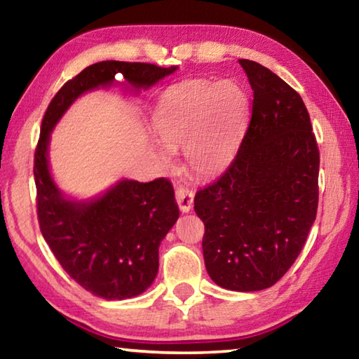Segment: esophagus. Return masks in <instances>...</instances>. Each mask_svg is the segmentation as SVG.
I'll use <instances>...</instances> for the list:
<instances>
[{
	"label": "esophagus",
	"instance_id": "34e87169",
	"mask_svg": "<svg viewBox=\"0 0 359 359\" xmlns=\"http://www.w3.org/2000/svg\"><path fill=\"white\" fill-rule=\"evenodd\" d=\"M193 198L194 193L187 187H177L175 188V201H177L182 212H190L193 208Z\"/></svg>",
	"mask_w": 359,
	"mask_h": 359
}]
</instances>
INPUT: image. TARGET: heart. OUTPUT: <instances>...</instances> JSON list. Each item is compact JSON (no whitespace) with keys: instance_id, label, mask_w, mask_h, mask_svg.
I'll return each mask as SVG.
<instances>
[{"instance_id":"b5f03b06","label":"heart","mask_w":359,"mask_h":359,"mask_svg":"<svg viewBox=\"0 0 359 359\" xmlns=\"http://www.w3.org/2000/svg\"><path fill=\"white\" fill-rule=\"evenodd\" d=\"M250 98L234 81L194 82L161 96L151 123L169 147L184 145L187 166L199 175L220 172L245 128Z\"/></svg>"}]
</instances>
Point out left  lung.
I'll list each match as a JSON object with an SVG mask.
<instances>
[{
    "mask_svg": "<svg viewBox=\"0 0 359 359\" xmlns=\"http://www.w3.org/2000/svg\"><path fill=\"white\" fill-rule=\"evenodd\" d=\"M252 117L234 160L194 196L212 280L233 291L269 288L299 257L318 209L320 151L299 93L252 60Z\"/></svg>",
    "mask_w": 359,
    "mask_h": 359,
    "instance_id": "1",
    "label": "left lung"
}]
</instances>
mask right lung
<instances>
[{
	"instance_id": "right-lung-1",
	"label": "right lung",
	"mask_w": 359,
	"mask_h": 359,
	"mask_svg": "<svg viewBox=\"0 0 359 359\" xmlns=\"http://www.w3.org/2000/svg\"><path fill=\"white\" fill-rule=\"evenodd\" d=\"M177 69L150 63L100 62L66 82L47 106L34 151L36 209L41 233L71 278L95 296L126 299L155 280L158 247L179 218L172 184L121 180L90 203L63 198L48 171L50 131L72 101L111 85L120 74L131 85L150 87Z\"/></svg>"
}]
</instances>
